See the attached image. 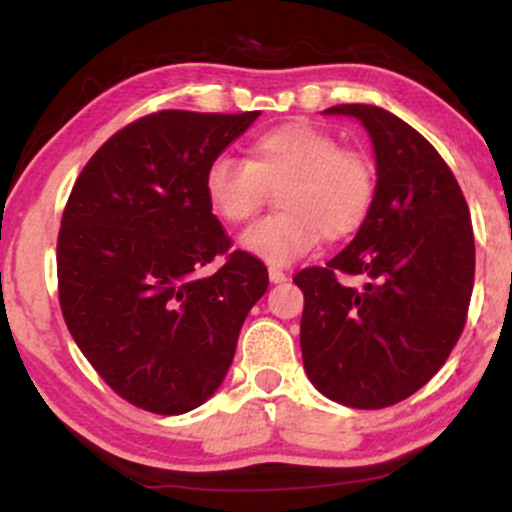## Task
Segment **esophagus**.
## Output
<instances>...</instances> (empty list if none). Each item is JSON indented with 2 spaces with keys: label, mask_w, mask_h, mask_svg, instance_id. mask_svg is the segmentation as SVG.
<instances>
[{
  "label": "esophagus",
  "mask_w": 512,
  "mask_h": 512,
  "mask_svg": "<svg viewBox=\"0 0 512 512\" xmlns=\"http://www.w3.org/2000/svg\"><path fill=\"white\" fill-rule=\"evenodd\" d=\"M286 274L284 269H279V267H269V281H272V284H281V281H286Z\"/></svg>",
  "instance_id": "esophagus-1"
}]
</instances>
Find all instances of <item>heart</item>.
Listing matches in <instances>:
<instances>
[{
  "mask_svg": "<svg viewBox=\"0 0 512 512\" xmlns=\"http://www.w3.org/2000/svg\"><path fill=\"white\" fill-rule=\"evenodd\" d=\"M276 187L284 211L250 226L240 245L269 264H289L320 236L342 240L363 226L375 199V163L330 129L291 120L255 134L245 161L216 156L204 173L209 207L233 226L250 221Z\"/></svg>",
  "mask_w": 512,
  "mask_h": 512,
  "instance_id": "b5f03b06",
  "label": "heart"
}]
</instances>
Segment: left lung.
<instances>
[{
	"label": "left lung",
	"instance_id": "obj_1",
	"mask_svg": "<svg viewBox=\"0 0 512 512\" xmlns=\"http://www.w3.org/2000/svg\"><path fill=\"white\" fill-rule=\"evenodd\" d=\"M373 139L378 185L356 238L325 267L293 276L303 291L308 378L332 402L385 409L448 361L474 286V231L455 175L414 127L375 105L344 103Z\"/></svg>",
	"mask_w": 512,
	"mask_h": 512
}]
</instances>
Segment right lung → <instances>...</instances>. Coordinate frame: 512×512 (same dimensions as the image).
<instances>
[{
    "label": "right lung",
    "instance_id": "right-lung-1",
    "mask_svg": "<svg viewBox=\"0 0 512 512\" xmlns=\"http://www.w3.org/2000/svg\"><path fill=\"white\" fill-rule=\"evenodd\" d=\"M260 115L158 110L76 178L57 236V291L76 346L134 407L175 416L214 395L267 267L233 250L204 173ZM214 259L222 267L201 276Z\"/></svg>",
    "mask_w": 512,
    "mask_h": 512
}]
</instances>
